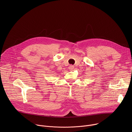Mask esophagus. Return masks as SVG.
<instances>
[{
  "mask_svg": "<svg viewBox=\"0 0 132 132\" xmlns=\"http://www.w3.org/2000/svg\"><path fill=\"white\" fill-rule=\"evenodd\" d=\"M68 68H69V69L70 70H72V69H74V66H72V65H70V66H69Z\"/></svg>",
  "mask_w": 132,
  "mask_h": 132,
  "instance_id": "esophagus-1",
  "label": "esophagus"
}]
</instances>
